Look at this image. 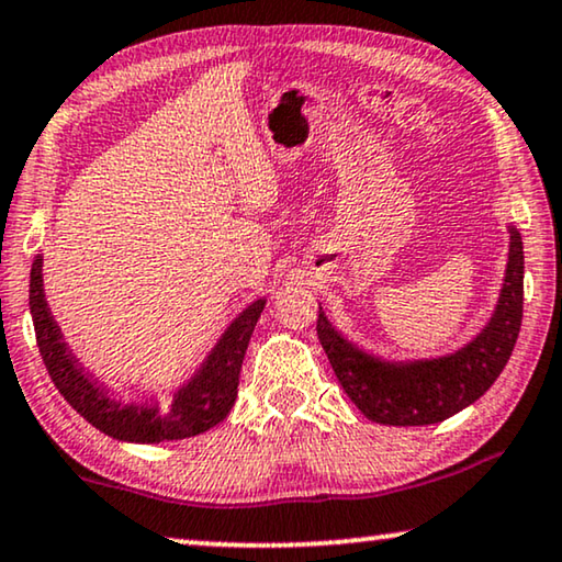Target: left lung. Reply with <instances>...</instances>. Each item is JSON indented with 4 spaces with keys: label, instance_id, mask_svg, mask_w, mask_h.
<instances>
[{
    "label": "left lung",
    "instance_id": "left-lung-1",
    "mask_svg": "<svg viewBox=\"0 0 562 562\" xmlns=\"http://www.w3.org/2000/svg\"><path fill=\"white\" fill-rule=\"evenodd\" d=\"M522 235L509 227V263L497 312L482 335L441 360L390 364L349 345L319 312L316 335L357 408L382 426H430L479 401L507 364L522 327Z\"/></svg>",
    "mask_w": 562,
    "mask_h": 562
}]
</instances>
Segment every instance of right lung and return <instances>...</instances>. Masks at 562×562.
<instances>
[{
  "instance_id": "1",
  "label": "right lung",
  "mask_w": 562,
  "mask_h": 562,
  "mask_svg": "<svg viewBox=\"0 0 562 562\" xmlns=\"http://www.w3.org/2000/svg\"><path fill=\"white\" fill-rule=\"evenodd\" d=\"M263 304L266 301H256L231 324V329L217 341L202 370L192 378L190 385H184L175 395L167 411L139 408V405L109 401L99 382H93L83 368H78L76 357L65 347L58 324L47 312L43 294V256L35 258L30 271L32 324H35L40 355H43L55 387L91 426L103 430L105 436L132 443L180 441V438L200 436L231 413L235 397H238L243 357H246Z\"/></svg>"
}]
</instances>
